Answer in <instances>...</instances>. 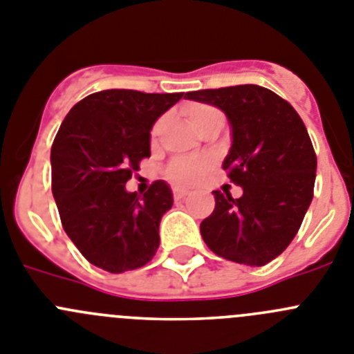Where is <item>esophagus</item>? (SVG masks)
Segmentation results:
<instances>
[{
  "label": "esophagus",
  "mask_w": 354,
  "mask_h": 354,
  "mask_svg": "<svg viewBox=\"0 0 354 354\" xmlns=\"http://www.w3.org/2000/svg\"><path fill=\"white\" fill-rule=\"evenodd\" d=\"M173 196H174V199L181 201V199H185V197L189 196V190H183V189H174Z\"/></svg>",
  "instance_id": "1"
}]
</instances>
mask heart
<instances>
[{"label":"heart","mask_w":354,"mask_h":354,"mask_svg":"<svg viewBox=\"0 0 354 354\" xmlns=\"http://www.w3.org/2000/svg\"><path fill=\"white\" fill-rule=\"evenodd\" d=\"M187 118H189L190 125L194 129H199L203 123H206L212 118L222 116L221 111H216L215 107L205 106V104H192V106L187 107ZM160 132V123L153 127L151 130V139H155ZM212 169V160L206 157H183V158H174L167 169H165V176L167 180L173 181L174 185H180V187H190V185H196L197 181H201L203 178L208 174V171Z\"/></svg>","instance_id":"heart-1"}]
</instances>
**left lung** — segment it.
<instances>
[{"mask_svg": "<svg viewBox=\"0 0 354 354\" xmlns=\"http://www.w3.org/2000/svg\"><path fill=\"white\" fill-rule=\"evenodd\" d=\"M185 98L225 113L231 149L224 167L243 196L213 190L215 209L201 222L209 250L264 266L284 252L314 196L317 158L301 118L284 98L257 84L189 91Z\"/></svg>", "mask_w": 354, "mask_h": 354, "instance_id": "left-lung-1", "label": "left lung"}]
</instances>
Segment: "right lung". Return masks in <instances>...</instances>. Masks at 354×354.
Instances as JSON below:
<instances>
[{
    "label": "right lung",
    "mask_w": 354,
    "mask_h": 354,
    "mask_svg": "<svg viewBox=\"0 0 354 354\" xmlns=\"http://www.w3.org/2000/svg\"><path fill=\"white\" fill-rule=\"evenodd\" d=\"M183 93L104 90L77 102L50 148L53 196L79 252L98 268L123 273L157 252L162 216L173 206L165 181L145 196L125 183L149 157V132Z\"/></svg>",
    "instance_id": "obj_1"
}]
</instances>
